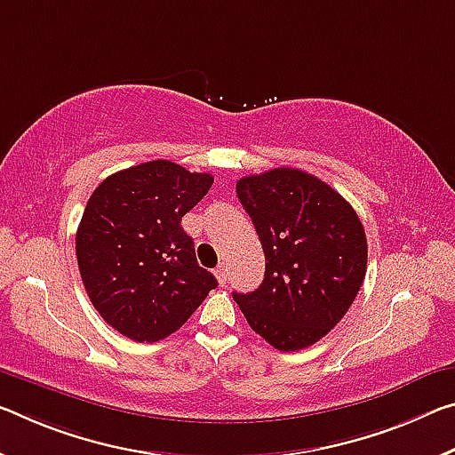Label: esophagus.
I'll return each instance as SVG.
<instances>
[{
	"instance_id": "obj_1",
	"label": "esophagus",
	"mask_w": 455,
	"mask_h": 455,
	"mask_svg": "<svg viewBox=\"0 0 455 455\" xmlns=\"http://www.w3.org/2000/svg\"><path fill=\"white\" fill-rule=\"evenodd\" d=\"M214 275H216V279H219V283L225 287L227 285V267L225 265H219L214 269Z\"/></svg>"
}]
</instances>
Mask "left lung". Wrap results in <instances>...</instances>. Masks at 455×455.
Returning <instances> with one entry per match:
<instances>
[{"instance_id": "8db88e82", "label": "left lung", "mask_w": 455, "mask_h": 455, "mask_svg": "<svg viewBox=\"0 0 455 455\" xmlns=\"http://www.w3.org/2000/svg\"><path fill=\"white\" fill-rule=\"evenodd\" d=\"M236 196L263 244L265 277L233 298L273 348H307L344 318L363 285V222L331 186L295 168L244 176Z\"/></svg>"}]
</instances>
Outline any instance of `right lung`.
<instances>
[{
    "label": "right lung",
    "mask_w": 455,
    "mask_h": 455,
    "mask_svg": "<svg viewBox=\"0 0 455 455\" xmlns=\"http://www.w3.org/2000/svg\"><path fill=\"white\" fill-rule=\"evenodd\" d=\"M212 182L154 160L105 178L86 202L76 230L84 290L100 318L135 342L174 334L219 285L180 225Z\"/></svg>",
    "instance_id": "add662e5"
}]
</instances>
